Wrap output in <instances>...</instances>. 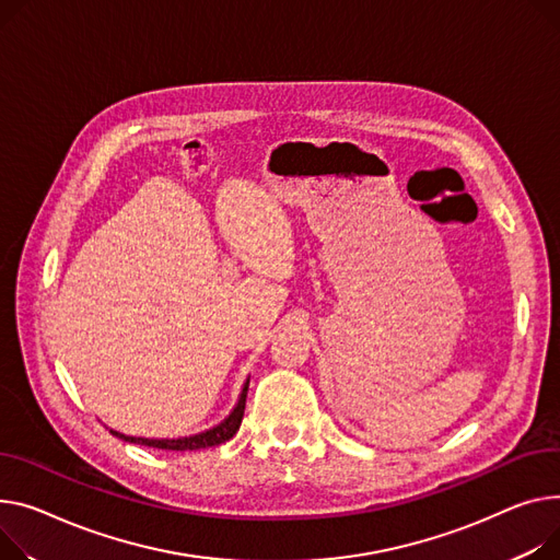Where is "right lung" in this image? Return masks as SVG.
<instances>
[{
  "mask_svg": "<svg viewBox=\"0 0 560 560\" xmlns=\"http://www.w3.org/2000/svg\"><path fill=\"white\" fill-rule=\"evenodd\" d=\"M247 387H249V381L245 383L243 392H241V398H238V405L234 407V412L222 421L220 425L207 430V432H200V434H194V436H184V439H141V436H126L121 432H115L109 430L115 436L124 439V441H130V443H137V445H148V448H160V451H175V453H186V451H202V448H213V445H220L230 441L238 428H241V421H243V412H245V398H247Z\"/></svg>",
  "mask_w": 560,
  "mask_h": 560,
  "instance_id": "right-lung-1",
  "label": "right lung"
}]
</instances>
